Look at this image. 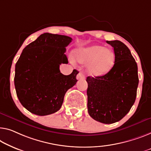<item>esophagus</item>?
Masks as SVG:
<instances>
[{
    "label": "esophagus",
    "instance_id": "1",
    "mask_svg": "<svg viewBox=\"0 0 151 151\" xmlns=\"http://www.w3.org/2000/svg\"><path fill=\"white\" fill-rule=\"evenodd\" d=\"M85 76L82 73H79L77 75V76H76V78H77L78 80H83L85 79Z\"/></svg>",
    "mask_w": 151,
    "mask_h": 151
}]
</instances>
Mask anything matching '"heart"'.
Here are the masks:
<instances>
[{
    "mask_svg": "<svg viewBox=\"0 0 151 151\" xmlns=\"http://www.w3.org/2000/svg\"><path fill=\"white\" fill-rule=\"evenodd\" d=\"M76 60L82 64H88L87 72L93 76H102L109 73L114 64V54L110 49L100 45L79 49Z\"/></svg>",
    "mask_w": 151,
    "mask_h": 151,
    "instance_id": "obj_1",
    "label": "heart"
}]
</instances>
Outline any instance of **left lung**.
Returning a JSON list of instances; mask_svg holds the SVG:
<instances>
[{
	"label": "left lung",
	"instance_id": "obj_1",
	"mask_svg": "<svg viewBox=\"0 0 151 151\" xmlns=\"http://www.w3.org/2000/svg\"><path fill=\"white\" fill-rule=\"evenodd\" d=\"M106 42L114 48V64L106 75L87 76V109L94 120L111 124L130 111L139 79L138 66L128 47L117 40Z\"/></svg>",
	"mask_w": 151,
	"mask_h": 151
}]
</instances>
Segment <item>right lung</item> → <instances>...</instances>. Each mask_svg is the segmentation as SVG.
<instances>
[{
  "label": "right lung",
  "instance_id": "add662e5",
  "mask_svg": "<svg viewBox=\"0 0 151 151\" xmlns=\"http://www.w3.org/2000/svg\"><path fill=\"white\" fill-rule=\"evenodd\" d=\"M72 38L44 33L27 45L15 64V87L22 106L32 113L48 115L59 111L66 92L77 82L78 73H60L68 64L65 52Z\"/></svg>",
  "mask_w": 151,
  "mask_h": 151
}]
</instances>
